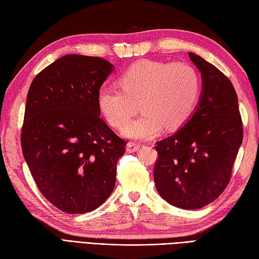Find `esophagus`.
<instances>
[{
    "label": "esophagus",
    "mask_w": 259,
    "mask_h": 259,
    "mask_svg": "<svg viewBox=\"0 0 259 259\" xmlns=\"http://www.w3.org/2000/svg\"><path fill=\"white\" fill-rule=\"evenodd\" d=\"M140 149V145L136 144V142H128L126 144V151L128 152H136Z\"/></svg>",
    "instance_id": "esophagus-1"
}]
</instances>
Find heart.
<instances>
[{
    "instance_id": "obj_1",
    "label": "heart",
    "mask_w": 259,
    "mask_h": 259,
    "mask_svg": "<svg viewBox=\"0 0 259 259\" xmlns=\"http://www.w3.org/2000/svg\"><path fill=\"white\" fill-rule=\"evenodd\" d=\"M117 85L101 87L97 102L107 122L121 128L138 112V119L122 130L126 137L150 139L164 126L175 130L194 113L201 93L197 70L187 63H166L142 60L119 75Z\"/></svg>"
}]
</instances>
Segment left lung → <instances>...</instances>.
<instances>
[{
    "label": "left lung",
    "mask_w": 259,
    "mask_h": 259,
    "mask_svg": "<svg viewBox=\"0 0 259 259\" xmlns=\"http://www.w3.org/2000/svg\"><path fill=\"white\" fill-rule=\"evenodd\" d=\"M189 58L201 73V96L188 122L157 142L153 180L170 205L198 209L227 187L244 131L232 82L201 57Z\"/></svg>",
    "instance_id": "8db88e82"
}]
</instances>
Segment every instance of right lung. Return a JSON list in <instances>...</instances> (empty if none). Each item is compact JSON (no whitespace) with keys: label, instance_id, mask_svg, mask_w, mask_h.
<instances>
[{"label":"right lung","instance_id":"right-lung-1","mask_svg":"<svg viewBox=\"0 0 259 259\" xmlns=\"http://www.w3.org/2000/svg\"><path fill=\"white\" fill-rule=\"evenodd\" d=\"M98 57L68 54L30 85L22 152L41 194L60 210H95L111 195L126 142L100 118L97 96L113 71Z\"/></svg>","mask_w":259,"mask_h":259}]
</instances>
